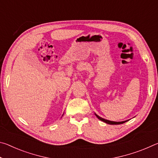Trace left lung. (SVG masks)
<instances>
[{"mask_svg": "<svg viewBox=\"0 0 158 158\" xmlns=\"http://www.w3.org/2000/svg\"><path fill=\"white\" fill-rule=\"evenodd\" d=\"M95 116L98 117V119H100V121H103V122H105V123H107V124H110V125H119V124H123V123H125V122H127V121H122V122H114V121H108V120H106V119H104V118H101V117H100L99 116H98L97 114H95Z\"/></svg>", "mask_w": 158, "mask_h": 158, "instance_id": "8db88e82", "label": "left lung"}]
</instances>
